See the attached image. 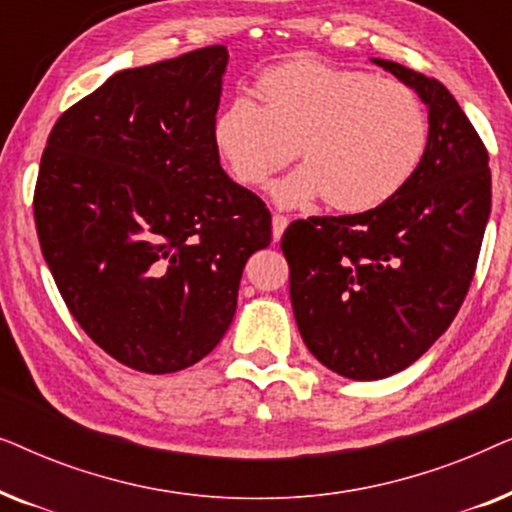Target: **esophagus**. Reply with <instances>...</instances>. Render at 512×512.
<instances>
[{
    "instance_id": "1",
    "label": "esophagus",
    "mask_w": 512,
    "mask_h": 512,
    "mask_svg": "<svg viewBox=\"0 0 512 512\" xmlns=\"http://www.w3.org/2000/svg\"><path fill=\"white\" fill-rule=\"evenodd\" d=\"M286 226H289V216L272 214V237H275V240H279V237H282Z\"/></svg>"
}]
</instances>
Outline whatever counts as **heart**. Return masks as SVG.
Segmentation results:
<instances>
[{"instance_id":"1","label":"heart","mask_w":512,"mask_h":512,"mask_svg":"<svg viewBox=\"0 0 512 512\" xmlns=\"http://www.w3.org/2000/svg\"><path fill=\"white\" fill-rule=\"evenodd\" d=\"M261 104L235 97L216 114L212 142L230 177L272 186L284 207L326 198L338 212H370L415 179L429 149V116L408 83L324 60L298 58L256 79Z\"/></svg>"}]
</instances>
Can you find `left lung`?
Wrapping results in <instances>:
<instances>
[{
    "instance_id": "1",
    "label": "left lung",
    "mask_w": 512,
    "mask_h": 512,
    "mask_svg": "<svg viewBox=\"0 0 512 512\" xmlns=\"http://www.w3.org/2000/svg\"><path fill=\"white\" fill-rule=\"evenodd\" d=\"M429 107V149L387 205L310 216L282 235L293 317L307 349L352 380L415 363L447 331L473 282L492 209L489 153L438 79L373 58Z\"/></svg>"
}]
</instances>
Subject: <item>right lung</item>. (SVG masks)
Here are the masks:
<instances>
[{
    "instance_id": "right-lung-1",
    "label": "right lung",
    "mask_w": 512,
    "mask_h": 512,
    "mask_svg": "<svg viewBox=\"0 0 512 512\" xmlns=\"http://www.w3.org/2000/svg\"><path fill=\"white\" fill-rule=\"evenodd\" d=\"M226 46L123 69L48 135L34 226L67 310L111 359L177 373L235 317L270 209L223 172L212 123Z\"/></svg>"
}]
</instances>
